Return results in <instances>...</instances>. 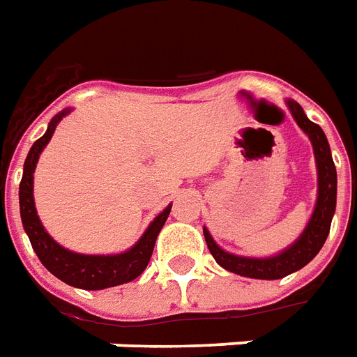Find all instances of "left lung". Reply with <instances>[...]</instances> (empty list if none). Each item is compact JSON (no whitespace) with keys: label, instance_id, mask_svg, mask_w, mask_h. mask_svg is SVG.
Returning a JSON list of instances; mask_svg holds the SVG:
<instances>
[{"label":"left lung","instance_id":"obj_1","mask_svg":"<svg viewBox=\"0 0 357 357\" xmlns=\"http://www.w3.org/2000/svg\"><path fill=\"white\" fill-rule=\"evenodd\" d=\"M287 107L293 114V119L300 126V129L310 137L311 144H313L317 176H319L315 211L311 215L310 222L302 231V235L289 248L276 255H271V257H243V255L229 254V252L220 248L213 241L207 228H204L207 248L215 257V261L222 268L238 274V276L255 278V280H280L283 276H289V274H293V272L307 265L321 252L322 244L330 234L333 213H335V200H337V172H335L330 144H328L326 135L321 129V126L311 122L298 103L287 100Z\"/></svg>","mask_w":357,"mask_h":357}]
</instances>
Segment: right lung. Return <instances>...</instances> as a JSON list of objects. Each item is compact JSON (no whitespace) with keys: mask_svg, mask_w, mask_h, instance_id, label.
Returning <instances> with one entry per match:
<instances>
[{"mask_svg":"<svg viewBox=\"0 0 357 357\" xmlns=\"http://www.w3.org/2000/svg\"><path fill=\"white\" fill-rule=\"evenodd\" d=\"M72 109H64L55 114L52 122L47 123L46 133L31 146L27 159L24 162V176L20 181V215L22 224L31 246L38 255V259L53 276H57L61 282L68 283L72 287L86 289V291H100V289L116 287L122 283H128L135 278H139L150 263L151 252L155 246V238L161 228L167 222L172 206H168L162 213H159L153 222L148 226L142 237L122 254L114 255H86L77 254L72 250L63 248L55 243L36 215L35 198H33V174H35L36 162L42 150L55 133L57 123L70 113Z\"/></svg>","mask_w":357,"mask_h":357,"instance_id":"add662e5","label":"right lung"}]
</instances>
